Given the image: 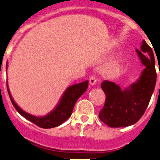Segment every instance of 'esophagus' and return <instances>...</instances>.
<instances>
[{
    "instance_id": "34e87169",
    "label": "esophagus",
    "mask_w": 160,
    "mask_h": 160,
    "mask_svg": "<svg viewBox=\"0 0 160 160\" xmlns=\"http://www.w3.org/2000/svg\"><path fill=\"white\" fill-rule=\"evenodd\" d=\"M89 80H90V86H94V85L97 83V78L95 77H93V76H92V77H90Z\"/></svg>"
}]
</instances>
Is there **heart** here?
Returning a JSON list of instances; mask_svg holds the SVG:
<instances>
[{
	"label": "heart",
	"mask_w": 160,
	"mask_h": 160,
	"mask_svg": "<svg viewBox=\"0 0 160 160\" xmlns=\"http://www.w3.org/2000/svg\"><path fill=\"white\" fill-rule=\"evenodd\" d=\"M124 69L123 62L121 60L114 61L106 66L103 70V74L105 77L109 79H114L122 74Z\"/></svg>",
	"instance_id": "heart-1"
}]
</instances>
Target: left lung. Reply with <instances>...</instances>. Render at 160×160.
Returning <instances> with one entry per match:
<instances>
[{
  "mask_svg": "<svg viewBox=\"0 0 160 160\" xmlns=\"http://www.w3.org/2000/svg\"><path fill=\"white\" fill-rule=\"evenodd\" d=\"M136 52L144 67L136 81L125 89L114 82L105 80L101 83L106 100L100 111L99 118L112 128L127 127L136 123L146 111L154 91L156 72L152 50L142 40Z\"/></svg>",
  "mask_w": 160,
  "mask_h": 160,
  "instance_id": "1",
  "label": "left lung"
}]
</instances>
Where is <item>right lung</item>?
Instances as JSON below:
<instances>
[{
    "label": "right lung",
    "mask_w": 160,
    "mask_h": 160,
    "mask_svg": "<svg viewBox=\"0 0 160 160\" xmlns=\"http://www.w3.org/2000/svg\"><path fill=\"white\" fill-rule=\"evenodd\" d=\"M8 64H6V70L8 69ZM88 80L83 81L82 83L73 84L72 86L68 87L63 93L61 96L59 101L57 103L56 107L52 109L50 112L46 114V115L42 116H35L29 113L26 112L22 110L17 103L13 99L11 93L9 90L8 83L7 80V88L8 91V94L10 96L11 103L15 108L18 112L23 116L25 118L28 119V121L32 122V123L35 124L38 127L42 128H51L59 126L62 125L64 122L67 120L70 117L72 113L74 105L77 100L80 96L86 91L88 88Z\"/></svg>",
    "instance_id": "obj_1"
}]
</instances>
